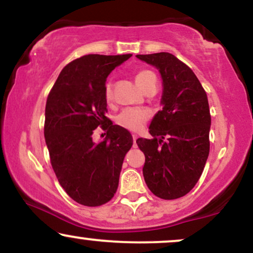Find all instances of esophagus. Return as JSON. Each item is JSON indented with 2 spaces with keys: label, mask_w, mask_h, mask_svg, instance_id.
<instances>
[{
  "label": "esophagus",
  "mask_w": 253,
  "mask_h": 253,
  "mask_svg": "<svg viewBox=\"0 0 253 253\" xmlns=\"http://www.w3.org/2000/svg\"><path fill=\"white\" fill-rule=\"evenodd\" d=\"M133 146L136 147V139H138V135L136 134H133Z\"/></svg>",
  "instance_id": "obj_1"
}]
</instances>
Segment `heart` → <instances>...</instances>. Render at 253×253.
<instances>
[{
  "label": "heart",
  "instance_id": "heart-1",
  "mask_svg": "<svg viewBox=\"0 0 253 253\" xmlns=\"http://www.w3.org/2000/svg\"><path fill=\"white\" fill-rule=\"evenodd\" d=\"M134 80L139 88L143 89L147 83L156 80V75L150 70H140L139 72H136ZM104 98H106V101L108 103L113 101V88L110 82L107 83L106 86H104ZM149 118L150 113L146 109L126 108L118 115L115 121H117L119 126L123 127L125 129L132 130V132H138V130L143 128L144 125L149 120Z\"/></svg>",
  "mask_w": 253,
  "mask_h": 253
}]
</instances>
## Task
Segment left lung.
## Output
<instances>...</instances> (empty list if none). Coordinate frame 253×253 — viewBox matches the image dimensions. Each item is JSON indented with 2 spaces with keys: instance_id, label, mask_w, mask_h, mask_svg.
Returning <instances> with one entry per match:
<instances>
[{
  "instance_id": "8db88e82",
  "label": "left lung",
  "mask_w": 253,
  "mask_h": 253,
  "mask_svg": "<svg viewBox=\"0 0 253 253\" xmlns=\"http://www.w3.org/2000/svg\"><path fill=\"white\" fill-rule=\"evenodd\" d=\"M136 58L155 66L163 81V108L149 127L152 139L136 140L145 155L143 175L156 196L175 200L195 187L210 155L207 94L193 70L173 54L161 52Z\"/></svg>"
}]
</instances>
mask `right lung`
Listing matches in <instances>:
<instances>
[{
	"instance_id": "1",
	"label": "right lung",
	"mask_w": 253,
	"mask_h": 253,
	"mask_svg": "<svg viewBox=\"0 0 253 253\" xmlns=\"http://www.w3.org/2000/svg\"><path fill=\"white\" fill-rule=\"evenodd\" d=\"M130 57L86 54L72 60L48 94L43 134L51 164L63 189L80 205H104L117 193L133 138L106 117L104 86L110 72ZM98 126L107 136L96 144L92 133Z\"/></svg>"
}]
</instances>
